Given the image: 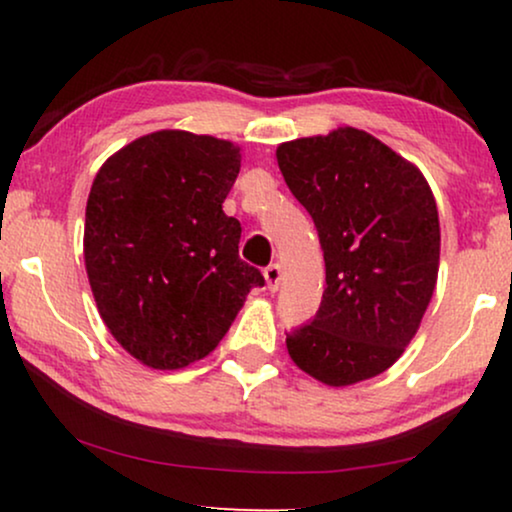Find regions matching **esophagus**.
I'll return each mask as SVG.
<instances>
[{
    "label": "esophagus",
    "instance_id": "obj_1",
    "mask_svg": "<svg viewBox=\"0 0 512 512\" xmlns=\"http://www.w3.org/2000/svg\"><path fill=\"white\" fill-rule=\"evenodd\" d=\"M263 275H265V284H268V289L275 293L279 289V282H282V268H279L277 263H272L263 270Z\"/></svg>",
    "mask_w": 512,
    "mask_h": 512
}]
</instances>
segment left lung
Returning a JSON list of instances; mask_svg holds the SVG:
<instances>
[{"label":"left lung","instance_id":"left-lung-1","mask_svg":"<svg viewBox=\"0 0 512 512\" xmlns=\"http://www.w3.org/2000/svg\"><path fill=\"white\" fill-rule=\"evenodd\" d=\"M326 261L314 319L286 333L293 363L347 387L387 370L415 338L436 289L440 226L422 172L368 132L333 130L277 149Z\"/></svg>","mask_w":512,"mask_h":512}]
</instances>
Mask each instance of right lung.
<instances>
[{
	"label": "right lung",
	"mask_w": 512,
	"mask_h": 512,
	"mask_svg": "<svg viewBox=\"0 0 512 512\" xmlns=\"http://www.w3.org/2000/svg\"><path fill=\"white\" fill-rule=\"evenodd\" d=\"M237 174L235 144L184 130L139 137L97 172L83 233L90 289L118 345L146 366L207 356L265 284L221 207Z\"/></svg>",
	"instance_id": "add662e5"
}]
</instances>
